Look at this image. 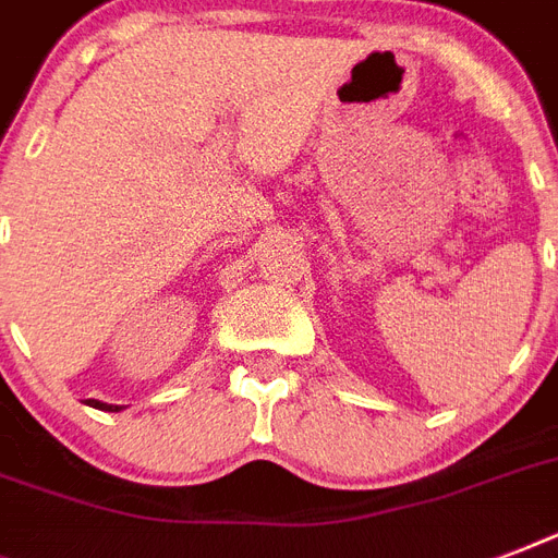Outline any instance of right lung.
I'll return each instance as SVG.
<instances>
[{"label": "right lung", "mask_w": 558, "mask_h": 558, "mask_svg": "<svg viewBox=\"0 0 558 558\" xmlns=\"http://www.w3.org/2000/svg\"><path fill=\"white\" fill-rule=\"evenodd\" d=\"M86 405L98 408V411H121V405H109V402H100V399H86Z\"/></svg>", "instance_id": "1"}]
</instances>
